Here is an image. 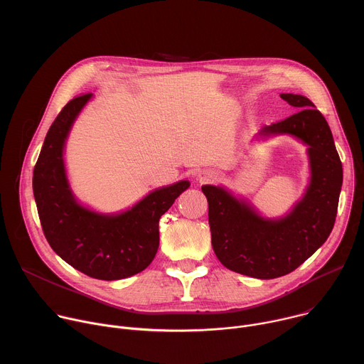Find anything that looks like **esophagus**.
I'll use <instances>...</instances> for the list:
<instances>
[{"label": "esophagus", "mask_w": 364, "mask_h": 364, "mask_svg": "<svg viewBox=\"0 0 364 364\" xmlns=\"http://www.w3.org/2000/svg\"><path fill=\"white\" fill-rule=\"evenodd\" d=\"M216 174L212 171H203L198 174V181L200 183H213L216 180Z\"/></svg>", "instance_id": "obj_1"}]
</instances>
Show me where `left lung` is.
I'll use <instances>...</instances> for the list:
<instances>
[{"label":"left lung","instance_id":"1","mask_svg":"<svg viewBox=\"0 0 364 364\" xmlns=\"http://www.w3.org/2000/svg\"><path fill=\"white\" fill-rule=\"evenodd\" d=\"M296 114L261 134H291L309 148L311 183L304 198L281 220L257 216L222 187L203 186L209 203L212 245L219 261L242 275L272 279L295 271L330 236L343 184V167L331 129L308 97L281 93Z\"/></svg>","mask_w":364,"mask_h":364}]
</instances>
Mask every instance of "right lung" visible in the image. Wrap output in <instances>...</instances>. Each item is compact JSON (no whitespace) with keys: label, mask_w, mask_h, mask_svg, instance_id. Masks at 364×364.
I'll list each match as a JSON object with an SVG mask.
<instances>
[{"label":"right lung","mask_w":364,"mask_h":364,"mask_svg":"<svg viewBox=\"0 0 364 364\" xmlns=\"http://www.w3.org/2000/svg\"><path fill=\"white\" fill-rule=\"evenodd\" d=\"M90 96L83 93L69 100L51 124L34 166L33 193L51 249L85 275L115 281L132 277L152 262L160 245V218L190 183L184 180L155 190L117 216L96 215L79 205L66 180L63 146Z\"/></svg>","instance_id":"obj_1"}]
</instances>
